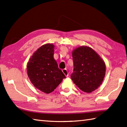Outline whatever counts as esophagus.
<instances>
[{
    "instance_id": "34e87169",
    "label": "esophagus",
    "mask_w": 127,
    "mask_h": 127,
    "mask_svg": "<svg viewBox=\"0 0 127 127\" xmlns=\"http://www.w3.org/2000/svg\"><path fill=\"white\" fill-rule=\"evenodd\" d=\"M62 71L64 73V74L65 75L66 77H67L69 75V73H68V72H67V70L66 69H64L62 70Z\"/></svg>"
}]
</instances>
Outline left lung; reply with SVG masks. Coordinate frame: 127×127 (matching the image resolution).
I'll return each mask as SVG.
<instances>
[{"mask_svg":"<svg viewBox=\"0 0 127 127\" xmlns=\"http://www.w3.org/2000/svg\"><path fill=\"white\" fill-rule=\"evenodd\" d=\"M72 81L82 91L90 93L102 83L105 74V64L101 57L89 46H82L72 51Z\"/></svg>","mask_w":127,"mask_h":127,"instance_id":"1","label":"left lung"}]
</instances>
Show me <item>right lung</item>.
Returning <instances> with one entry per match:
<instances>
[{"mask_svg":"<svg viewBox=\"0 0 127 127\" xmlns=\"http://www.w3.org/2000/svg\"><path fill=\"white\" fill-rule=\"evenodd\" d=\"M54 45L46 44L35 51L27 64L28 77L37 89L52 92L66 78L54 58Z\"/></svg>","mask_w":127,"mask_h":127,"instance_id":"1","label":"right lung"}]
</instances>
